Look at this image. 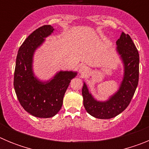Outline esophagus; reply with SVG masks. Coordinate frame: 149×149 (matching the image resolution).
I'll return each instance as SVG.
<instances>
[{
	"label": "esophagus",
	"instance_id": "1",
	"mask_svg": "<svg viewBox=\"0 0 149 149\" xmlns=\"http://www.w3.org/2000/svg\"><path fill=\"white\" fill-rule=\"evenodd\" d=\"M89 72V68L88 67H86V65H82V66L80 68V70H79V72L82 74H86Z\"/></svg>",
	"mask_w": 149,
	"mask_h": 149
}]
</instances>
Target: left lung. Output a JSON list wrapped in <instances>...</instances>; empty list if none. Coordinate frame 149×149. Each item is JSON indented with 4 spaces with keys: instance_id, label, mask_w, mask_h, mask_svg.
Here are the masks:
<instances>
[{
    "instance_id": "left-lung-1",
    "label": "left lung",
    "mask_w": 149,
    "mask_h": 149,
    "mask_svg": "<svg viewBox=\"0 0 149 149\" xmlns=\"http://www.w3.org/2000/svg\"><path fill=\"white\" fill-rule=\"evenodd\" d=\"M117 52L124 63V76L119 89L106 101H96L89 93L86 84L82 89L84 106L86 112L95 118H113L127 108L139 81V56L131 36L122 32L116 41Z\"/></svg>"
}]
</instances>
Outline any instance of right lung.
<instances>
[{
	"label": "right lung",
	"instance_id": "obj_1",
	"mask_svg": "<svg viewBox=\"0 0 149 149\" xmlns=\"http://www.w3.org/2000/svg\"><path fill=\"white\" fill-rule=\"evenodd\" d=\"M54 30L51 25L34 30L22 43L16 57L14 88L17 98L26 111L39 118L53 117L60 111L69 83L77 74L76 72L60 71L47 82H42L34 76V52Z\"/></svg>",
	"mask_w": 149,
	"mask_h": 149
}]
</instances>
